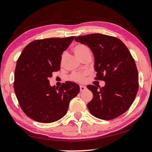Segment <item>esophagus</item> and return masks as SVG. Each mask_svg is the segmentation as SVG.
<instances>
[{
	"mask_svg": "<svg viewBox=\"0 0 152 152\" xmlns=\"http://www.w3.org/2000/svg\"><path fill=\"white\" fill-rule=\"evenodd\" d=\"M86 89V87L85 86H83V85H81V86H80V91H85Z\"/></svg>",
	"mask_w": 152,
	"mask_h": 152,
	"instance_id": "esophagus-1",
	"label": "esophagus"
}]
</instances>
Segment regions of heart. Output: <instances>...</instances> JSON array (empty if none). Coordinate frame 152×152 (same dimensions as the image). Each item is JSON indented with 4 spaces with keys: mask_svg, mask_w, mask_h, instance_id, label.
I'll return each instance as SVG.
<instances>
[{
    "mask_svg": "<svg viewBox=\"0 0 152 152\" xmlns=\"http://www.w3.org/2000/svg\"><path fill=\"white\" fill-rule=\"evenodd\" d=\"M73 50H74L75 55H76V56H77L78 58H79L80 59H81L82 57H83L85 55H86V54L91 53V50L89 49V48H88L87 46H86V45L81 44V43L76 45V46L73 48ZM66 56V53H64L61 55V65H63L64 61H65ZM86 75V73H83V72L75 73V74L71 75L70 78L72 80V81L81 82L85 79Z\"/></svg>",
    "mask_w": 152,
    "mask_h": 152,
    "instance_id": "heart-1",
    "label": "heart"
}]
</instances>
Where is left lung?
<instances>
[{"label":"left lung","mask_w":152,"mask_h":152,"mask_svg":"<svg viewBox=\"0 0 152 152\" xmlns=\"http://www.w3.org/2000/svg\"><path fill=\"white\" fill-rule=\"evenodd\" d=\"M86 45L94 56L96 79L105 81L102 88L88 85L93 99L87 104L93 116L104 120L118 117L129 109L139 88V76L135 61L121 40L101 34L75 37Z\"/></svg>","instance_id":"obj_1"}]
</instances>
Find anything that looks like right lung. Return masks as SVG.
Returning <instances> with one entry per match:
<instances>
[{
	"mask_svg": "<svg viewBox=\"0 0 152 152\" xmlns=\"http://www.w3.org/2000/svg\"><path fill=\"white\" fill-rule=\"evenodd\" d=\"M74 36L36 40L26 46L17 61L14 91L23 112L34 121L51 123L64 117L69 103L79 93L77 83L66 81L59 88L48 78L60 69L63 52Z\"/></svg>",
	"mask_w": 152,
	"mask_h": 152,
	"instance_id": "add662e5",
	"label": "right lung"
}]
</instances>
